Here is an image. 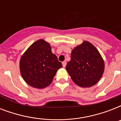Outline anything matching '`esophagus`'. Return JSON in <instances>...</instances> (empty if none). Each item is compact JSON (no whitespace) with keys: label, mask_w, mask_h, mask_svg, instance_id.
<instances>
[{"label":"esophagus","mask_w":121,"mask_h":121,"mask_svg":"<svg viewBox=\"0 0 121 121\" xmlns=\"http://www.w3.org/2000/svg\"><path fill=\"white\" fill-rule=\"evenodd\" d=\"M62 65H63V67H65V66H66V62H65V61H63V62L62 63Z\"/></svg>","instance_id":"34e87169"}]
</instances>
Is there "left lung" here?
<instances>
[{
    "label": "left lung",
    "instance_id": "1",
    "mask_svg": "<svg viewBox=\"0 0 121 121\" xmlns=\"http://www.w3.org/2000/svg\"><path fill=\"white\" fill-rule=\"evenodd\" d=\"M105 65L99 51L85 41L74 48L66 70L76 85L81 87L94 86L103 75Z\"/></svg>",
    "mask_w": 121,
    "mask_h": 121
}]
</instances>
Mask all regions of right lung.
Listing matches in <instances>:
<instances>
[{
  "label": "right lung",
  "instance_id": "right-lung-1",
  "mask_svg": "<svg viewBox=\"0 0 121 121\" xmlns=\"http://www.w3.org/2000/svg\"><path fill=\"white\" fill-rule=\"evenodd\" d=\"M61 63L51 51L50 44L44 39L33 43L22 55L20 72L26 83L36 88H43L51 84Z\"/></svg>",
  "mask_w": 121,
  "mask_h": 121
}]
</instances>
